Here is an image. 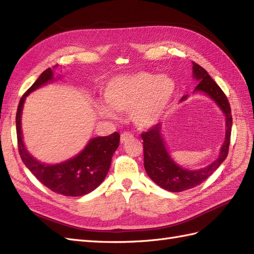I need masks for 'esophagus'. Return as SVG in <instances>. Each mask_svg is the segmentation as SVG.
<instances>
[{
  "label": "esophagus",
  "mask_w": 254,
  "mask_h": 254,
  "mask_svg": "<svg viewBox=\"0 0 254 254\" xmlns=\"http://www.w3.org/2000/svg\"><path fill=\"white\" fill-rule=\"evenodd\" d=\"M133 137V134L132 133H130V132H123L122 134H121V143H124V142H127V139H130V138H132Z\"/></svg>",
  "instance_id": "34e87169"
}]
</instances>
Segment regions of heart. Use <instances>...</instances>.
I'll use <instances>...</instances> for the list:
<instances>
[{
	"mask_svg": "<svg viewBox=\"0 0 254 254\" xmlns=\"http://www.w3.org/2000/svg\"><path fill=\"white\" fill-rule=\"evenodd\" d=\"M176 86L167 75L137 72L110 80L104 97L112 109L132 112L139 127H149L159 121L175 95ZM100 115L112 118L113 112L105 105L98 106Z\"/></svg>",
	"mask_w": 254,
	"mask_h": 254,
	"instance_id": "b5f03b06",
	"label": "heart"
}]
</instances>
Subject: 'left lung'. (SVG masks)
Masks as SVG:
<instances>
[{"mask_svg":"<svg viewBox=\"0 0 254 254\" xmlns=\"http://www.w3.org/2000/svg\"><path fill=\"white\" fill-rule=\"evenodd\" d=\"M192 64L193 77L199 82L195 90L203 91L209 96L218 105L226 117L225 142L220 148L218 158L214 163L198 170H188L178 166L167 152L163 136H161L160 123L155 124L147 132H143L141 136L143 139L145 170L156 185L170 192H182L201 185L226 159L229 150L231 126H233L229 101L224 91L214 82L208 73L195 62H192ZM185 99H187V96H183L181 100Z\"/></svg>","mask_w":254,"mask_h":254,"instance_id":"8db88e82","label":"left lung"}]
</instances>
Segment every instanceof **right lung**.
Here are the masks:
<instances>
[{"instance_id": "obj_1", "label": "right lung", "mask_w": 254, "mask_h": 254, "mask_svg": "<svg viewBox=\"0 0 254 254\" xmlns=\"http://www.w3.org/2000/svg\"><path fill=\"white\" fill-rule=\"evenodd\" d=\"M53 79L52 69L42 72L31 87L20 98L16 112V133L18 152L27 168L42 185L51 191L65 196H82L91 192L105 180L111 165V158L120 143V134L115 132L108 136L90 139L83 152L76 157L58 165H46L35 159L27 152L21 136L20 118L26 97L31 91Z\"/></svg>"}]
</instances>
